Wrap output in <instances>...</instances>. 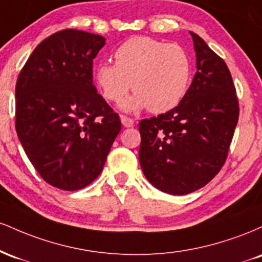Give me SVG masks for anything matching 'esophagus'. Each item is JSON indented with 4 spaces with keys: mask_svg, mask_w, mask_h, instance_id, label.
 Returning <instances> with one entry per match:
<instances>
[{
    "mask_svg": "<svg viewBox=\"0 0 262 262\" xmlns=\"http://www.w3.org/2000/svg\"><path fill=\"white\" fill-rule=\"evenodd\" d=\"M121 122H122V124L124 125L125 128H130V127H133V125H134L133 119L129 118V117H125V116H122L121 117Z\"/></svg>",
    "mask_w": 262,
    "mask_h": 262,
    "instance_id": "1",
    "label": "esophagus"
}]
</instances>
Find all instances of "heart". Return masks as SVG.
<instances>
[{
  "instance_id": "b5f03b06",
  "label": "heart",
  "mask_w": 262,
  "mask_h": 262,
  "mask_svg": "<svg viewBox=\"0 0 262 262\" xmlns=\"http://www.w3.org/2000/svg\"><path fill=\"white\" fill-rule=\"evenodd\" d=\"M191 76V58L183 48L149 37L128 39L114 53V64L101 61L93 68L96 86L108 102H121L132 87L135 93L121 106L128 112L173 110L185 98Z\"/></svg>"
}]
</instances>
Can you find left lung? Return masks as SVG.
I'll use <instances>...</instances> for the list:
<instances>
[{
  "label": "left lung",
  "instance_id": "left-lung-1",
  "mask_svg": "<svg viewBox=\"0 0 262 262\" xmlns=\"http://www.w3.org/2000/svg\"><path fill=\"white\" fill-rule=\"evenodd\" d=\"M197 71L179 106L139 123V162L148 181L181 196L203 187L221 171L239 118L229 69L189 32Z\"/></svg>",
  "mask_w": 262,
  "mask_h": 262
}]
</instances>
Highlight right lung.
I'll use <instances>...</instances> for the list:
<instances>
[{"label":"right lung","instance_id":"add662e5","mask_svg":"<svg viewBox=\"0 0 262 262\" xmlns=\"http://www.w3.org/2000/svg\"><path fill=\"white\" fill-rule=\"evenodd\" d=\"M106 38L64 29L33 50L16 83V130L45 182L64 191L90 185L103 170L119 116L97 92L92 65Z\"/></svg>","mask_w":262,"mask_h":262}]
</instances>
